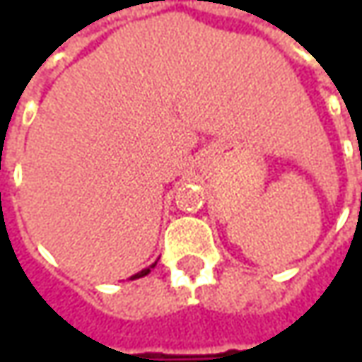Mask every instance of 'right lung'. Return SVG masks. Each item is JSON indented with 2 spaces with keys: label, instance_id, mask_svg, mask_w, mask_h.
<instances>
[{
  "label": "right lung",
  "instance_id": "obj_1",
  "mask_svg": "<svg viewBox=\"0 0 362 362\" xmlns=\"http://www.w3.org/2000/svg\"><path fill=\"white\" fill-rule=\"evenodd\" d=\"M155 266H157V262H155V264H151V266H148V268H145V270H141V272H139V274H134V276H131V280H136V278H143V276H146V274L151 272V268H155Z\"/></svg>",
  "mask_w": 362,
  "mask_h": 362
}]
</instances>
